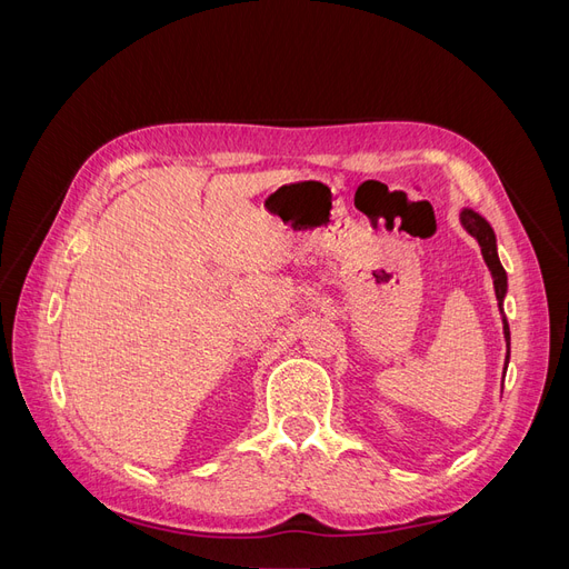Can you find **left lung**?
<instances>
[{
    "label": "left lung",
    "instance_id": "1",
    "mask_svg": "<svg viewBox=\"0 0 569 569\" xmlns=\"http://www.w3.org/2000/svg\"><path fill=\"white\" fill-rule=\"evenodd\" d=\"M460 222H462V228L468 230L477 239L479 247H481V256H485V261H487V266H489V270L493 274V289H496L498 308H501V313H503V297H506V289H508V274H506L501 261H498L496 234H493L489 222L481 218L479 213L470 211V209H462ZM503 337H506V343H508V356H506V368H508V358H510V327H508L506 316H503Z\"/></svg>",
    "mask_w": 569,
    "mask_h": 569
}]
</instances>
